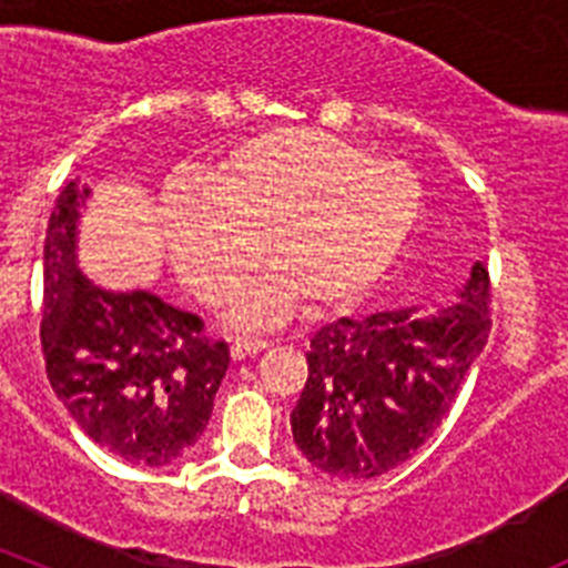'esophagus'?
I'll return each mask as SVG.
<instances>
[{"instance_id": "esophagus-1", "label": "esophagus", "mask_w": 568, "mask_h": 568, "mask_svg": "<svg viewBox=\"0 0 568 568\" xmlns=\"http://www.w3.org/2000/svg\"><path fill=\"white\" fill-rule=\"evenodd\" d=\"M270 341L264 338H239L233 341V346H230V355H233L235 361L247 358V355H258L261 349H267Z\"/></svg>"}]
</instances>
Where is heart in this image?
Listing matches in <instances>:
<instances>
[{
    "instance_id": "obj_1",
    "label": "heart",
    "mask_w": 568,
    "mask_h": 568,
    "mask_svg": "<svg viewBox=\"0 0 568 568\" xmlns=\"http://www.w3.org/2000/svg\"><path fill=\"white\" fill-rule=\"evenodd\" d=\"M424 213L413 170L315 130H275L239 144L219 187L170 182L159 202L164 250L184 287L222 304L267 253L278 267L233 301L235 329L364 298L393 270Z\"/></svg>"
}]
</instances>
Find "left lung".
<instances>
[{"instance_id":"1","label":"left lung","mask_w":568,"mask_h":568,"mask_svg":"<svg viewBox=\"0 0 568 568\" xmlns=\"http://www.w3.org/2000/svg\"><path fill=\"white\" fill-rule=\"evenodd\" d=\"M455 295L438 310L338 318L313 335L307 386L290 424L321 475L378 478L433 438L489 338V273L480 261Z\"/></svg>"}]
</instances>
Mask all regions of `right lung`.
<instances>
[{
    "label": "right lung",
    "instance_id": "right-lung-1",
    "mask_svg": "<svg viewBox=\"0 0 568 568\" xmlns=\"http://www.w3.org/2000/svg\"><path fill=\"white\" fill-rule=\"evenodd\" d=\"M90 187L64 184L44 235L42 349L53 393L88 438L130 464L190 453L230 366L224 341L148 290H108L79 267Z\"/></svg>",
    "mask_w": 568,
    "mask_h": 568
}]
</instances>
